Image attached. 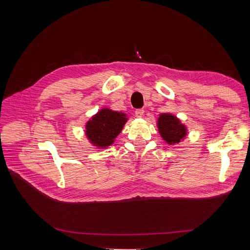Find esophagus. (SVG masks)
Instances as JSON below:
<instances>
[{
  "instance_id": "34e87169",
  "label": "esophagus",
  "mask_w": 250,
  "mask_h": 250,
  "mask_svg": "<svg viewBox=\"0 0 250 250\" xmlns=\"http://www.w3.org/2000/svg\"><path fill=\"white\" fill-rule=\"evenodd\" d=\"M144 113H145V111H144V109H143V108L136 109L135 110V116L137 117V118H142V117L144 116Z\"/></svg>"
}]
</instances>
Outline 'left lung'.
Segmentation results:
<instances>
[{
  "mask_svg": "<svg viewBox=\"0 0 250 250\" xmlns=\"http://www.w3.org/2000/svg\"><path fill=\"white\" fill-rule=\"evenodd\" d=\"M158 129L162 139L169 145L178 144L187 135L186 125L172 114H161L159 116Z\"/></svg>",
  "mask_w": 250,
  "mask_h": 250,
  "instance_id": "obj_1",
  "label": "left lung"
}]
</instances>
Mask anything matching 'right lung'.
<instances>
[{"label":"right lung","instance_id":"add662e5","mask_svg":"<svg viewBox=\"0 0 250 250\" xmlns=\"http://www.w3.org/2000/svg\"><path fill=\"white\" fill-rule=\"evenodd\" d=\"M126 120L128 118L124 113L102 108L86 124V135L92 145L106 148L113 144Z\"/></svg>","mask_w":250,"mask_h":250}]
</instances>
